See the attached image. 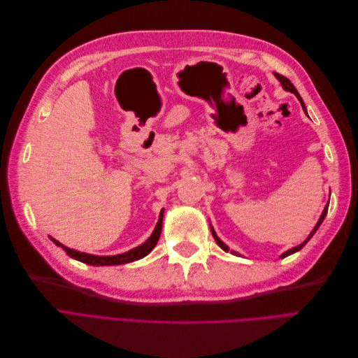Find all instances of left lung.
Masks as SVG:
<instances>
[{
	"instance_id": "left-lung-1",
	"label": "left lung",
	"mask_w": 358,
	"mask_h": 358,
	"mask_svg": "<svg viewBox=\"0 0 358 358\" xmlns=\"http://www.w3.org/2000/svg\"><path fill=\"white\" fill-rule=\"evenodd\" d=\"M274 76H275V78H278V81L281 83V86H282V89L285 90V92H290V93H293V94H296L297 96V99L300 100V103H301V108H303V110H304V113H308V110H306V106H304V103H303V99L300 97V94H299V92L296 90V87L293 86V83L288 80L287 77H284V76H281V74H278V73H274ZM327 213H328V203L325 206V208H323V211H322V214H320V217H319V221L316 223V226L313 227V230L310 231V234L306 237V241L304 242H301L299 246H296V248H292V249H288L287 252H284L282 255H280V258H285V257H288V255H293V253H296V252H299L306 243H308L310 239H312V236L316 233V230L319 229V226L322 224V221H323V218L327 217ZM211 233H213V236H214V239H215V242H217V245L223 249L224 252H230L231 255H236V257H242V255L239 253V252H236V250H230V248L220 239V237L217 236V233H215V230L213 229V226H211Z\"/></svg>"
}]
</instances>
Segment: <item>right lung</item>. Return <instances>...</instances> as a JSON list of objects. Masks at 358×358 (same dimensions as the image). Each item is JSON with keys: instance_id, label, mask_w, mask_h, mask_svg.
<instances>
[{"instance_id": "right-lung-1", "label": "right lung", "mask_w": 358, "mask_h": 358, "mask_svg": "<svg viewBox=\"0 0 358 358\" xmlns=\"http://www.w3.org/2000/svg\"><path fill=\"white\" fill-rule=\"evenodd\" d=\"M163 213L164 210L160 211V215H159V221L155 227V230H152L151 236L148 237V239L137 246L128 252H124V253H119V255H110V257H99V255H92V253H86V252H80V250H76V249H70L64 246L62 243H59L58 241H55L54 237H50V241H52L57 246L62 248L68 257H71L73 259L76 261H80L83 264H89V265H94V266H105V265H122V264H128V262H134V261H138L144 257H147V255L155 249V246L157 245L159 242V237H160V233H162V223H163Z\"/></svg>"}]
</instances>
